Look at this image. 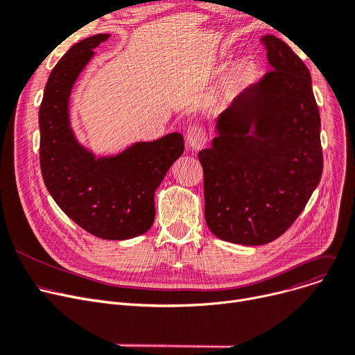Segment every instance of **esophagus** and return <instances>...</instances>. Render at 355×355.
Returning a JSON list of instances; mask_svg holds the SVG:
<instances>
[{
  "label": "esophagus",
  "instance_id": "34e87169",
  "mask_svg": "<svg viewBox=\"0 0 355 355\" xmlns=\"http://www.w3.org/2000/svg\"><path fill=\"white\" fill-rule=\"evenodd\" d=\"M186 142L191 150L202 149L206 144V132L200 125H193L187 129Z\"/></svg>",
  "mask_w": 355,
  "mask_h": 355
}]
</instances>
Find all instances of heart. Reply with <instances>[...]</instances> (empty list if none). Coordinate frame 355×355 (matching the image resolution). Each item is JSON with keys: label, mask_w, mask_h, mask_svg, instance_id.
I'll return each mask as SVG.
<instances>
[{"label": "heart", "mask_w": 355, "mask_h": 355, "mask_svg": "<svg viewBox=\"0 0 355 355\" xmlns=\"http://www.w3.org/2000/svg\"><path fill=\"white\" fill-rule=\"evenodd\" d=\"M245 68H246V65H242V67H239V69H238L235 73H232V76H230V80H229V84H230V85H235V84L239 83V80H241V72H242Z\"/></svg>", "instance_id": "heart-1"}]
</instances>
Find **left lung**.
Segmentation results:
<instances>
[{
    "instance_id": "left-lung-1",
    "label": "left lung",
    "mask_w": 355,
    "mask_h": 355,
    "mask_svg": "<svg viewBox=\"0 0 355 355\" xmlns=\"http://www.w3.org/2000/svg\"><path fill=\"white\" fill-rule=\"evenodd\" d=\"M261 42L272 71L218 116L211 146L198 152L210 232L250 246L286 232L318 187L323 166L309 69L279 37L266 35Z\"/></svg>"
}]
</instances>
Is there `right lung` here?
<instances>
[{"label":"right lung","mask_w":355,"mask_h":355,"mask_svg":"<svg viewBox=\"0 0 355 355\" xmlns=\"http://www.w3.org/2000/svg\"><path fill=\"white\" fill-rule=\"evenodd\" d=\"M109 37L96 35L75 43L52 69L39 110L40 168L46 189L76 225L101 239L125 241L152 226L153 197L182 155L184 137L174 132L107 157H97L76 139L71 92L94 48Z\"/></svg>","instance_id":"1"}]
</instances>
